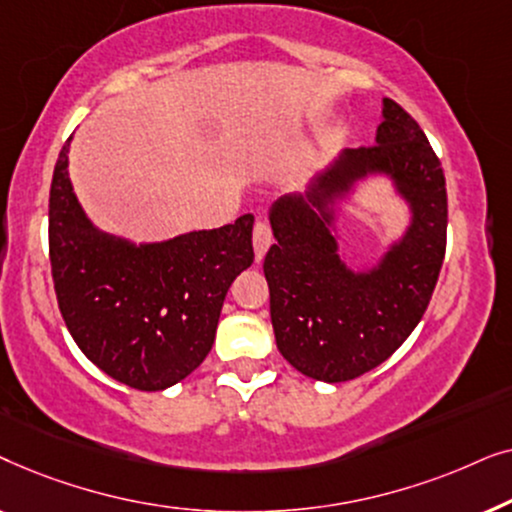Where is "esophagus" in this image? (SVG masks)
Listing matches in <instances>:
<instances>
[{
    "label": "esophagus",
    "instance_id": "esophagus-1",
    "mask_svg": "<svg viewBox=\"0 0 512 512\" xmlns=\"http://www.w3.org/2000/svg\"><path fill=\"white\" fill-rule=\"evenodd\" d=\"M251 240H254V254H256V261H263V256H265V251L270 249V244H272V233H270V226L265 221H256V226H254V237H251Z\"/></svg>",
    "mask_w": 512,
    "mask_h": 512
}]
</instances>
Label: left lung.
<instances>
[{
    "instance_id": "8db88e82",
    "label": "left lung",
    "mask_w": 512,
    "mask_h": 512,
    "mask_svg": "<svg viewBox=\"0 0 512 512\" xmlns=\"http://www.w3.org/2000/svg\"><path fill=\"white\" fill-rule=\"evenodd\" d=\"M384 178L409 221L368 266L341 254V221L358 186ZM263 272L277 349L300 373L347 382L387 361L415 331L445 258V174L415 118L382 97L375 144L342 149L303 193L270 207Z\"/></svg>"
}]
</instances>
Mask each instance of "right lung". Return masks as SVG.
<instances>
[{"label":"right lung","mask_w":512,"mask_h":512,"mask_svg":"<svg viewBox=\"0 0 512 512\" xmlns=\"http://www.w3.org/2000/svg\"><path fill=\"white\" fill-rule=\"evenodd\" d=\"M69 142L55 163L48 249L62 319L102 373L163 391L214 345L230 284L254 263V216L160 242H135L90 221L69 179Z\"/></svg>","instance_id":"add662e5"}]
</instances>
